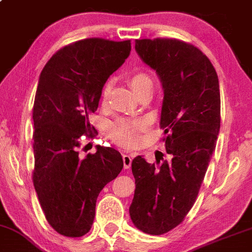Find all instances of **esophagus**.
I'll return each instance as SVG.
<instances>
[{"mask_svg":"<svg viewBox=\"0 0 252 252\" xmlns=\"http://www.w3.org/2000/svg\"><path fill=\"white\" fill-rule=\"evenodd\" d=\"M132 160H133V157H132V155L124 154V155H123L124 168H125V169H128L129 167H131V164H132Z\"/></svg>","mask_w":252,"mask_h":252,"instance_id":"34e87169","label":"esophagus"}]
</instances>
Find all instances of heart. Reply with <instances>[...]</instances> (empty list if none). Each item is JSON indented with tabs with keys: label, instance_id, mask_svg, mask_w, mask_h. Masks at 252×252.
Masks as SVG:
<instances>
[{
	"label": "heart",
	"instance_id": "heart-1",
	"mask_svg": "<svg viewBox=\"0 0 252 252\" xmlns=\"http://www.w3.org/2000/svg\"><path fill=\"white\" fill-rule=\"evenodd\" d=\"M128 82L133 90L138 93L146 88H151L152 80L144 71L135 70L129 74ZM111 90V82L108 80L102 85L100 91V102L105 104L107 101ZM147 127V121L145 119H129V118H119L108 124L106 133L107 136L124 147H134L140 142L141 132Z\"/></svg>",
	"mask_w": 252,
	"mask_h": 252
}]
</instances>
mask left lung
Returning <instances> with one entry per match:
<instances>
[{
    "mask_svg": "<svg viewBox=\"0 0 252 252\" xmlns=\"http://www.w3.org/2000/svg\"><path fill=\"white\" fill-rule=\"evenodd\" d=\"M135 50L162 82L160 127L170 160L132 161L136 186L129 215L141 231L162 235L182 223L196 201L221 126L220 84L212 62L190 43L136 39Z\"/></svg>",
    "mask_w": 252,
    "mask_h": 252,
    "instance_id": "1",
    "label": "left lung"
}]
</instances>
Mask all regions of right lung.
Returning <instances> with one entry per match:
<instances>
[{
  "mask_svg": "<svg viewBox=\"0 0 252 252\" xmlns=\"http://www.w3.org/2000/svg\"><path fill=\"white\" fill-rule=\"evenodd\" d=\"M129 51V39L84 38L63 46L40 72L32 110V181L46 221L66 237L90 231L99 192L124 167L114 148L98 146L84 160L78 148L80 136H94L89 116Z\"/></svg>",
  "mask_w": 252,
  "mask_h": 252,
  "instance_id": "right-lung-1",
  "label": "right lung"
}]
</instances>
